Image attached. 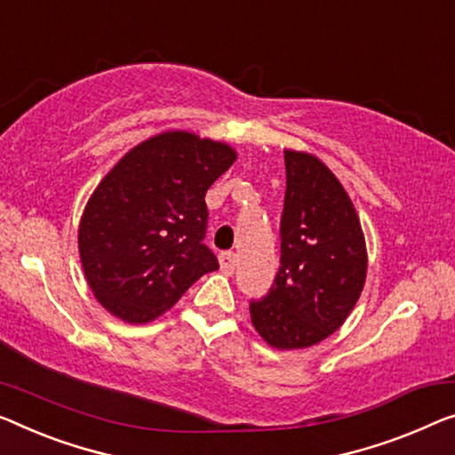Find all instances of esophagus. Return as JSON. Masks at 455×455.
<instances>
[{
    "label": "esophagus",
    "mask_w": 455,
    "mask_h": 455,
    "mask_svg": "<svg viewBox=\"0 0 455 455\" xmlns=\"http://www.w3.org/2000/svg\"><path fill=\"white\" fill-rule=\"evenodd\" d=\"M219 263H220V269L225 271V274H233L235 267H236V255L235 253H220L219 257Z\"/></svg>",
    "instance_id": "obj_1"
}]
</instances>
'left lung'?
<instances>
[{"label":"left lung","instance_id":"1","mask_svg":"<svg viewBox=\"0 0 455 455\" xmlns=\"http://www.w3.org/2000/svg\"><path fill=\"white\" fill-rule=\"evenodd\" d=\"M286 198L274 286L249 304L251 323L275 349H304L341 327L362 294L368 251L354 202L335 173L304 151H283Z\"/></svg>","mask_w":455,"mask_h":455}]
</instances>
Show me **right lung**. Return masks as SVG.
Segmentation results:
<instances>
[{
	"mask_svg": "<svg viewBox=\"0 0 455 455\" xmlns=\"http://www.w3.org/2000/svg\"><path fill=\"white\" fill-rule=\"evenodd\" d=\"M236 159L227 142L167 131L122 157L87 200L79 257L93 296L120 321L151 323L219 261L204 196Z\"/></svg>",
	"mask_w": 455,
	"mask_h": 455,
	"instance_id": "right-lung-1",
	"label": "right lung"
}]
</instances>
